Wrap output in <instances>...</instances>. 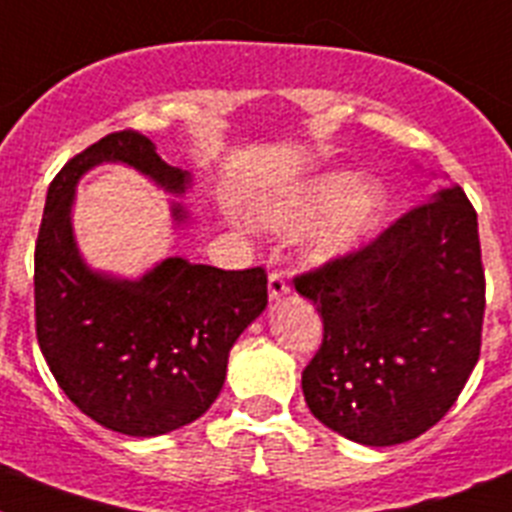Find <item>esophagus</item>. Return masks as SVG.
<instances>
[{"label": "esophagus", "instance_id": "obj_1", "mask_svg": "<svg viewBox=\"0 0 512 512\" xmlns=\"http://www.w3.org/2000/svg\"><path fill=\"white\" fill-rule=\"evenodd\" d=\"M284 295H289L287 279H284L282 271H271L269 274V300H282Z\"/></svg>", "mask_w": 512, "mask_h": 512}]
</instances>
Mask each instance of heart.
<instances>
[{"label":"heart","mask_w":512,"mask_h":512,"mask_svg":"<svg viewBox=\"0 0 512 512\" xmlns=\"http://www.w3.org/2000/svg\"><path fill=\"white\" fill-rule=\"evenodd\" d=\"M387 192L377 179L328 171L271 192L253 202L256 228L274 235L305 230L312 261H336L354 253L382 223Z\"/></svg>","instance_id":"obj_1"}]
</instances>
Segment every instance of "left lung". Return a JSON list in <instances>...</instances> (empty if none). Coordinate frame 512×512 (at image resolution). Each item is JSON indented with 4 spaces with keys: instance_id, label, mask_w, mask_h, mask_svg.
I'll return each instance as SVG.
<instances>
[{
    "instance_id": "obj_1",
    "label": "left lung",
    "mask_w": 512,
    "mask_h": 512,
    "mask_svg": "<svg viewBox=\"0 0 512 512\" xmlns=\"http://www.w3.org/2000/svg\"><path fill=\"white\" fill-rule=\"evenodd\" d=\"M323 343L302 372L310 413L364 446L436 425L482 346L485 269L464 189L438 187L369 246L295 277Z\"/></svg>"
}]
</instances>
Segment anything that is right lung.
<instances>
[{
  "label": "right lung",
  "instance_id": "right-lung-1",
  "mask_svg": "<svg viewBox=\"0 0 512 512\" xmlns=\"http://www.w3.org/2000/svg\"><path fill=\"white\" fill-rule=\"evenodd\" d=\"M99 164H125L166 192L192 176L169 166L146 135H104L56 174L35 243V333L58 387L110 431L151 438L207 413L228 354L269 302L261 266L223 271L171 256L140 279L89 269L71 228L76 184ZM176 223L187 212L171 207Z\"/></svg>",
  "mask_w": 512,
  "mask_h": 512
}]
</instances>
